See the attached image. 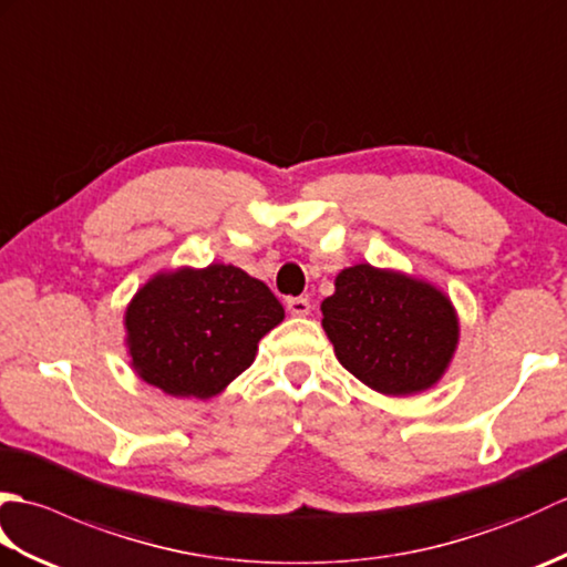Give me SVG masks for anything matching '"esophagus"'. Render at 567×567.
<instances>
[{
    "mask_svg": "<svg viewBox=\"0 0 567 567\" xmlns=\"http://www.w3.org/2000/svg\"><path fill=\"white\" fill-rule=\"evenodd\" d=\"M287 309H290L292 317H307L311 311V302L307 297H290L287 299Z\"/></svg>",
    "mask_w": 567,
    "mask_h": 567,
    "instance_id": "1",
    "label": "esophagus"
}]
</instances>
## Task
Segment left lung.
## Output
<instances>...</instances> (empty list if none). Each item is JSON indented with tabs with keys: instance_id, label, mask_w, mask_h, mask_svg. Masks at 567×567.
I'll return each mask as SVG.
<instances>
[{
	"instance_id": "obj_1",
	"label": "left lung",
	"mask_w": 567,
	"mask_h": 567,
	"mask_svg": "<svg viewBox=\"0 0 567 567\" xmlns=\"http://www.w3.org/2000/svg\"><path fill=\"white\" fill-rule=\"evenodd\" d=\"M321 315L341 365L382 394L431 388L457 343L455 311L436 287L372 265L336 277Z\"/></svg>"
}]
</instances>
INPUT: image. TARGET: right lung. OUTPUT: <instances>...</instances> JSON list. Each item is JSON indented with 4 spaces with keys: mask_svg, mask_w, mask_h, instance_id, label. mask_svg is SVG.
Segmentation results:
<instances>
[{
    "mask_svg": "<svg viewBox=\"0 0 567 567\" xmlns=\"http://www.w3.org/2000/svg\"><path fill=\"white\" fill-rule=\"evenodd\" d=\"M270 287L234 265L158 275L126 309L138 375L173 396L219 394L282 321Z\"/></svg>",
    "mask_w": 567,
    "mask_h": 567,
    "instance_id": "obj_1",
    "label": "right lung"
}]
</instances>
